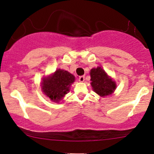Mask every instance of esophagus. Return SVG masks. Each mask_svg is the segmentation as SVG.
<instances>
[{
    "instance_id": "esophagus-1",
    "label": "esophagus",
    "mask_w": 154,
    "mask_h": 154,
    "mask_svg": "<svg viewBox=\"0 0 154 154\" xmlns=\"http://www.w3.org/2000/svg\"><path fill=\"white\" fill-rule=\"evenodd\" d=\"M84 80H85V76H80V77H79V81L80 82H84Z\"/></svg>"
}]
</instances>
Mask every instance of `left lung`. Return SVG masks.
Wrapping results in <instances>:
<instances>
[{
	"label": "left lung",
	"instance_id": "left-lung-1",
	"mask_svg": "<svg viewBox=\"0 0 154 154\" xmlns=\"http://www.w3.org/2000/svg\"><path fill=\"white\" fill-rule=\"evenodd\" d=\"M90 74L91 86L95 93L101 97L110 95L114 93L116 87V82L101 67L98 66L92 69Z\"/></svg>",
	"mask_w": 154,
	"mask_h": 154
}]
</instances>
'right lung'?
<instances>
[{"label":"right lung","instance_id":"add662e5","mask_svg":"<svg viewBox=\"0 0 154 154\" xmlns=\"http://www.w3.org/2000/svg\"><path fill=\"white\" fill-rule=\"evenodd\" d=\"M75 80L73 75L59 69L48 77H43L41 82L42 91L52 101L59 103L69 91L70 86Z\"/></svg>","mask_w":154,"mask_h":154}]
</instances>
